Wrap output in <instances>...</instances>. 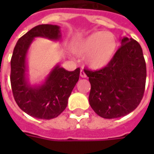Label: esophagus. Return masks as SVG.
<instances>
[{"instance_id": "1", "label": "esophagus", "mask_w": 154, "mask_h": 154, "mask_svg": "<svg viewBox=\"0 0 154 154\" xmlns=\"http://www.w3.org/2000/svg\"><path fill=\"white\" fill-rule=\"evenodd\" d=\"M80 77H82V78H86V73H85V71H84L83 69H81V70H80Z\"/></svg>"}]
</instances>
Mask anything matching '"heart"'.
<instances>
[{"label":"heart","instance_id":"b5f03b06","mask_svg":"<svg viewBox=\"0 0 154 154\" xmlns=\"http://www.w3.org/2000/svg\"><path fill=\"white\" fill-rule=\"evenodd\" d=\"M116 50V38L108 32H96L80 41L74 51L86 56V64L92 69L104 68L112 60Z\"/></svg>","mask_w":154,"mask_h":154}]
</instances>
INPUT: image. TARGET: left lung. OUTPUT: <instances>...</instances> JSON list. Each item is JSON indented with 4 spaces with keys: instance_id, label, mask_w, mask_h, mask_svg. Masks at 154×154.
<instances>
[{
    "instance_id": "left-lung-1",
    "label": "left lung",
    "mask_w": 154,
    "mask_h": 154,
    "mask_svg": "<svg viewBox=\"0 0 154 154\" xmlns=\"http://www.w3.org/2000/svg\"><path fill=\"white\" fill-rule=\"evenodd\" d=\"M121 47L104 68L84 69L89 77V103L99 116L112 119L128 115L135 109L144 95L146 62L140 44L123 38Z\"/></svg>"
}]
</instances>
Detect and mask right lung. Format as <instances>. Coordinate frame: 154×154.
Returning <instances> with one entry per match:
<instances>
[{"mask_svg": "<svg viewBox=\"0 0 154 154\" xmlns=\"http://www.w3.org/2000/svg\"><path fill=\"white\" fill-rule=\"evenodd\" d=\"M37 37L59 40L60 27L39 25L18 40L11 59V86L15 101L23 111L38 119L50 120L66 109L68 98L79 80L80 68L70 72L57 65L43 85L30 86L26 77V59L28 49Z\"/></svg>", "mask_w": 154, "mask_h": 154, "instance_id": "obj_1", "label": "right lung"}]
</instances>
